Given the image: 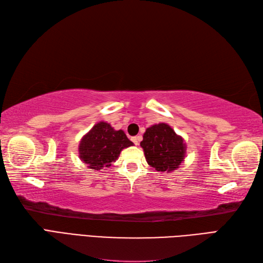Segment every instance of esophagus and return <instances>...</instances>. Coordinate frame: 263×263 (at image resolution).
Instances as JSON below:
<instances>
[{
  "label": "esophagus",
  "mask_w": 263,
  "mask_h": 263,
  "mask_svg": "<svg viewBox=\"0 0 263 263\" xmlns=\"http://www.w3.org/2000/svg\"><path fill=\"white\" fill-rule=\"evenodd\" d=\"M132 140H133V142L136 146H138L139 145V142H140V140H141V137L140 136H135V137H133L132 138Z\"/></svg>",
  "instance_id": "esophagus-1"
}]
</instances>
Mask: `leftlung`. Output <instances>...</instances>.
Masks as SVG:
<instances>
[{
  "instance_id": "1",
  "label": "left lung",
  "mask_w": 263,
  "mask_h": 263,
  "mask_svg": "<svg viewBox=\"0 0 263 263\" xmlns=\"http://www.w3.org/2000/svg\"><path fill=\"white\" fill-rule=\"evenodd\" d=\"M140 146L148 164L157 171L170 173L184 161V140L168 124L159 123L148 127Z\"/></svg>"
}]
</instances>
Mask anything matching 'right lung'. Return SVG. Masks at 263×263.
<instances>
[{
  "instance_id": "obj_1",
  "label": "right lung",
  "mask_w": 263,
  "mask_h": 263,
  "mask_svg": "<svg viewBox=\"0 0 263 263\" xmlns=\"http://www.w3.org/2000/svg\"><path fill=\"white\" fill-rule=\"evenodd\" d=\"M134 144L122 130H115L105 122H100L82 137L79 145V158L95 171L109 168L121 151Z\"/></svg>"
}]
</instances>
